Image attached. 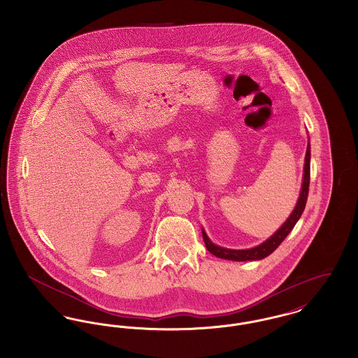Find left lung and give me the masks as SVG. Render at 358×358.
<instances>
[{"mask_svg": "<svg viewBox=\"0 0 358 358\" xmlns=\"http://www.w3.org/2000/svg\"><path fill=\"white\" fill-rule=\"evenodd\" d=\"M310 161H311V148L308 143L307 151H306V158H304L303 182H301V189H300L296 207L292 210V213L288 216V219L284 222V224L274 232L271 238H268L265 242H262L261 245L252 248V249L234 250V249H226V248L215 245L208 238L207 232L204 231V229H203V239H204L207 250L217 258L230 259V261H258V259H262V258L268 257L269 254H272L280 246V243L288 236V234L292 231L294 224L297 223V220L300 219L303 210L306 208V203H307V197H308V188H310Z\"/></svg>", "mask_w": 358, "mask_h": 358, "instance_id": "8db88e82", "label": "left lung"}]
</instances>
